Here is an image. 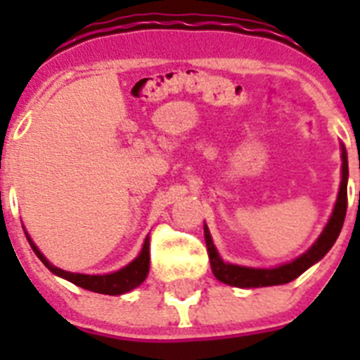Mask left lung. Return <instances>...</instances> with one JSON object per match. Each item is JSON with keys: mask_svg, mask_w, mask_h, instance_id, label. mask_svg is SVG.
<instances>
[{"mask_svg": "<svg viewBox=\"0 0 360 360\" xmlns=\"http://www.w3.org/2000/svg\"><path fill=\"white\" fill-rule=\"evenodd\" d=\"M342 178L341 187H339V196H337L335 207H333L332 216H330L328 224L321 232L317 241L311 245L310 249L299 256L297 259L290 263H285L276 269H252V266H240L225 263L219 257L214 243H212L211 232L207 225H203V234H205V243H207L209 259H211L212 274L218 281L231 285L238 288H257V287H272V285H285V283L294 281L295 278L303 274L304 270L310 269L314 263H317L324 254L328 252L335 243L339 232H341L342 224H345L346 207H348V157H346V149L342 146Z\"/></svg>", "mask_w": 360, "mask_h": 360, "instance_id": "1", "label": "left lung"}]
</instances>
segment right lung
I'll use <instances>...</instances> for the list:
<instances>
[{
  "instance_id": "obj_1",
  "label": "right lung",
  "mask_w": 360,
  "mask_h": 360,
  "mask_svg": "<svg viewBox=\"0 0 360 360\" xmlns=\"http://www.w3.org/2000/svg\"><path fill=\"white\" fill-rule=\"evenodd\" d=\"M27 234V232H25ZM27 240L30 243L32 250L36 252V256L39 257L43 265L53 272L56 276L63 279H68L70 283L77 285V287L86 288V290L97 292V294H106V295H120L126 294V292L133 290L148 278L149 272V238H146L144 245H142L141 254L133 259L129 265H126L124 269L117 270V272H111V274H103V276H90V274H75V272H66V270L57 269L52 263L39 252L36 245L32 243L30 236L27 234Z\"/></svg>"
}]
</instances>
